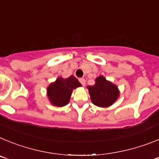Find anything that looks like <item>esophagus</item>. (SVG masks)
<instances>
[{
	"label": "esophagus",
	"instance_id": "obj_1",
	"mask_svg": "<svg viewBox=\"0 0 159 159\" xmlns=\"http://www.w3.org/2000/svg\"><path fill=\"white\" fill-rule=\"evenodd\" d=\"M79 80H80V82L81 83V84H82L83 86H85V85H86V80H85L84 79L81 78V79H80Z\"/></svg>",
	"mask_w": 159,
	"mask_h": 159
}]
</instances>
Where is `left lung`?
I'll use <instances>...</instances> for the list:
<instances>
[{
	"mask_svg": "<svg viewBox=\"0 0 159 159\" xmlns=\"http://www.w3.org/2000/svg\"><path fill=\"white\" fill-rule=\"evenodd\" d=\"M92 86H88L92 102L99 107L111 106L119 97V90L116 84L99 75L95 80Z\"/></svg>",
	"mask_w": 159,
	"mask_h": 159,
	"instance_id": "1",
	"label": "left lung"
}]
</instances>
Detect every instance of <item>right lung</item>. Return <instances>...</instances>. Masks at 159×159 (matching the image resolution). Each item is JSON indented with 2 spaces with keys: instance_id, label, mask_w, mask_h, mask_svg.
<instances>
[{
  "instance_id": "1",
  "label": "right lung",
  "mask_w": 159,
  "mask_h": 159,
  "mask_svg": "<svg viewBox=\"0 0 159 159\" xmlns=\"http://www.w3.org/2000/svg\"><path fill=\"white\" fill-rule=\"evenodd\" d=\"M81 86L80 83L74 75L66 79L58 77L47 88L48 99L55 107L66 106L69 102L73 90Z\"/></svg>"
}]
</instances>
